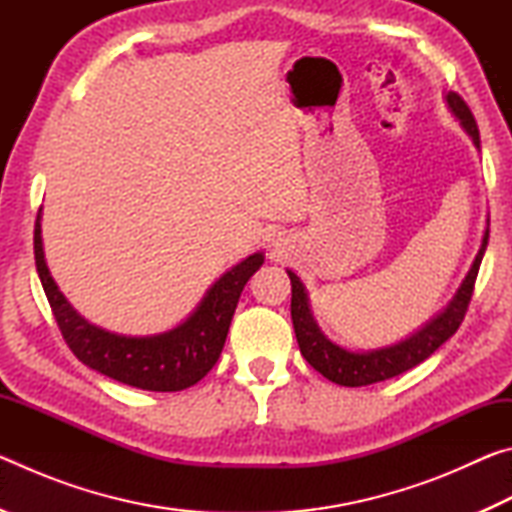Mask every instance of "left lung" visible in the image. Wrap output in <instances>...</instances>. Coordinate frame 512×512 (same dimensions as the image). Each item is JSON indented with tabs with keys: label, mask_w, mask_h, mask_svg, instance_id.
Listing matches in <instances>:
<instances>
[{
	"label": "left lung",
	"mask_w": 512,
	"mask_h": 512,
	"mask_svg": "<svg viewBox=\"0 0 512 512\" xmlns=\"http://www.w3.org/2000/svg\"><path fill=\"white\" fill-rule=\"evenodd\" d=\"M447 106L454 112L456 119L461 121V126L472 137L476 149L481 146L479 140V128H476V121L472 110L467 108V103L458 97L456 92H447ZM488 235L490 230H485L479 255L474 257V264L470 273L465 275L461 289L456 291L452 302L440 311V314L429 320L427 325L418 332L411 334L409 339H404L395 345H388V348L370 350V352H350L341 348L327 339V336L320 332L314 316H311L309 309V298L305 293V284L300 282V277L287 271L291 277V320L293 329H296V339L300 345L302 357L309 361L311 368H316L320 375L327 377L329 381L339 386H368L375 384V381L391 379L395 375H402V372L411 370L422 363L427 357H431L440 345H443L449 336L456 334V329L461 327L465 311L470 307L472 291L476 275H479V266L485 253V246H488Z\"/></svg>",
	"instance_id": "left-lung-1"
}]
</instances>
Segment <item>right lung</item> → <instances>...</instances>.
<instances>
[{
    "label": "right lung",
    "mask_w": 512,
    "mask_h": 512,
    "mask_svg": "<svg viewBox=\"0 0 512 512\" xmlns=\"http://www.w3.org/2000/svg\"><path fill=\"white\" fill-rule=\"evenodd\" d=\"M33 253H36V268L49 307L54 311L60 334L69 350L76 354V359L121 384L155 393L183 391L201 381L214 368L241 291L250 275L264 264V255L255 253L241 264L232 266L212 284L194 314L169 332L153 336H121L88 323L58 291L47 268L45 253H42L40 212L36 232H33Z\"/></svg>",
    "instance_id": "1"
}]
</instances>
